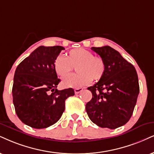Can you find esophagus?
<instances>
[{"label":"esophagus","instance_id":"1","mask_svg":"<svg viewBox=\"0 0 154 154\" xmlns=\"http://www.w3.org/2000/svg\"><path fill=\"white\" fill-rule=\"evenodd\" d=\"M83 91V88H77L74 89V92H75V94H79V93L82 92Z\"/></svg>","mask_w":154,"mask_h":154}]
</instances>
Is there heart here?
I'll return each mask as SVG.
<instances>
[{
    "label": "heart",
    "instance_id": "b5f03b06",
    "mask_svg": "<svg viewBox=\"0 0 154 154\" xmlns=\"http://www.w3.org/2000/svg\"><path fill=\"white\" fill-rule=\"evenodd\" d=\"M75 66L77 73L68 77ZM54 69L61 78L68 77L62 82L64 87L80 88L88 85L92 79L98 81L101 79L105 73L106 64L101 57L94 56L90 51L80 48L70 51L67 58L62 56L57 57Z\"/></svg>",
    "mask_w": 154,
    "mask_h": 154
}]
</instances>
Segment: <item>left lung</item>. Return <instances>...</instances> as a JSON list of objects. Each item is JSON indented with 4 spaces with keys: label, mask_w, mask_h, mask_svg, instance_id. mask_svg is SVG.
Returning <instances> with one entry per match:
<instances>
[{
    "label": "left lung",
    "mask_w": 154,
    "mask_h": 154,
    "mask_svg": "<svg viewBox=\"0 0 154 154\" xmlns=\"http://www.w3.org/2000/svg\"><path fill=\"white\" fill-rule=\"evenodd\" d=\"M103 58L106 70L98 83L88 88L92 98L86 105L89 119L101 128L115 129L129 121L134 112L139 84L134 66L111 47H92Z\"/></svg>",
    "instance_id": "obj_1"
}]
</instances>
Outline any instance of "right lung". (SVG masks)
<instances>
[{
    "label": "right lung",
    "mask_w": 154,
    "mask_h": 154,
    "mask_svg": "<svg viewBox=\"0 0 154 154\" xmlns=\"http://www.w3.org/2000/svg\"><path fill=\"white\" fill-rule=\"evenodd\" d=\"M63 47L39 46L17 66L12 88L16 113L25 124L45 128L56 123L65 110L73 88L58 91L54 62Z\"/></svg>",
    "instance_id": "obj_1"
}]
</instances>
